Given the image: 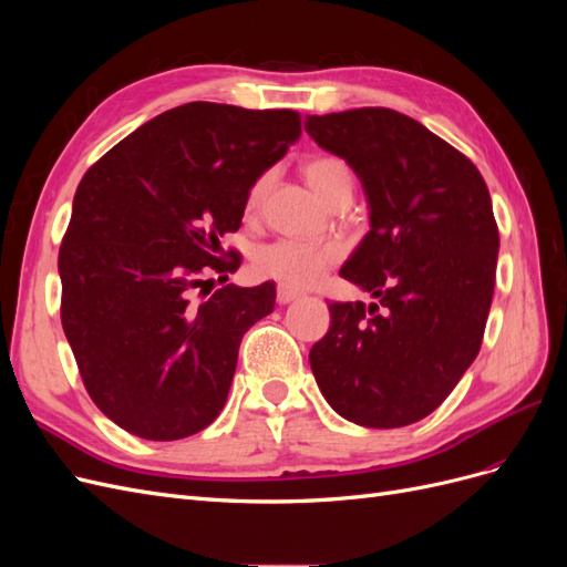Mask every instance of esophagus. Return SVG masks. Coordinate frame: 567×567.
<instances>
[{"instance_id": "obj_1", "label": "esophagus", "mask_w": 567, "mask_h": 567, "mask_svg": "<svg viewBox=\"0 0 567 567\" xmlns=\"http://www.w3.org/2000/svg\"><path fill=\"white\" fill-rule=\"evenodd\" d=\"M298 298H300L298 290H290V288L279 286V290H277V302H279V305H288V302H293V300H298Z\"/></svg>"}]
</instances>
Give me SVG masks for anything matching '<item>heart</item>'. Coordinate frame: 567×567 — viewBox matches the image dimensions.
Wrapping results in <instances>:
<instances>
[{
  "instance_id": "obj_1",
  "label": "heart",
  "mask_w": 567,
  "mask_h": 567,
  "mask_svg": "<svg viewBox=\"0 0 567 567\" xmlns=\"http://www.w3.org/2000/svg\"><path fill=\"white\" fill-rule=\"evenodd\" d=\"M305 182L312 186V192L326 200L331 196L333 188L340 184L352 182L350 167L340 158L321 156L312 158L302 165ZM269 188V175L257 179L246 198V210L255 213ZM340 257V248L333 244H307L298 238H279L262 246L252 257V269L260 279L277 281L284 288L300 290L312 286L326 267H331Z\"/></svg>"
}]
</instances>
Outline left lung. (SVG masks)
I'll use <instances>...</instances> for the list:
<instances>
[{
  "instance_id": "left-lung-1",
  "label": "left lung",
  "mask_w": 567,
  "mask_h": 567,
  "mask_svg": "<svg viewBox=\"0 0 567 567\" xmlns=\"http://www.w3.org/2000/svg\"><path fill=\"white\" fill-rule=\"evenodd\" d=\"M307 134L362 179L371 229L340 277L371 302H331L310 352L317 385L342 419L402 427L456 388L483 342L499 229L477 167L392 109L307 115Z\"/></svg>"
}]
</instances>
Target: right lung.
<instances>
[{
  "mask_svg": "<svg viewBox=\"0 0 567 567\" xmlns=\"http://www.w3.org/2000/svg\"><path fill=\"white\" fill-rule=\"evenodd\" d=\"M300 132L296 111L192 101L84 173L59 250L61 323L92 402L123 431L167 442L219 416L241 338L277 300L271 281L213 290V274L241 265L221 238Z\"/></svg>",
  "mask_w": 567,
  "mask_h": 567,
  "instance_id": "obj_1",
  "label": "right lung"
}]
</instances>
